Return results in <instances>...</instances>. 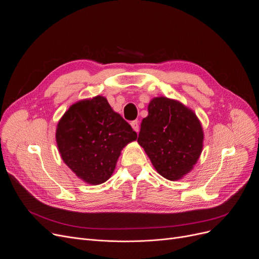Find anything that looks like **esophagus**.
I'll return each mask as SVG.
<instances>
[{"label": "esophagus", "mask_w": 259, "mask_h": 259, "mask_svg": "<svg viewBox=\"0 0 259 259\" xmlns=\"http://www.w3.org/2000/svg\"><path fill=\"white\" fill-rule=\"evenodd\" d=\"M131 127L133 128V130H135L136 132H139V130H140V127H139V121H138V120H133V121H131Z\"/></svg>", "instance_id": "esophagus-1"}]
</instances>
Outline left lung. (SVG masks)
Wrapping results in <instances>:
<instances>
[{
	"mask_svg": "<svg viewBox=\"0 0 259 259\" xmlns=\"http://www.w3.org/2000/svg\"><path fill=\"white\" fill-rule=\"evenodd\" d=\"M202 124L192 110L165 97L154 98L138 142L158 173L178 180L193 168L203 148Z\"/></svg>",
	"mask_w": 259,
	"mask_h": 259,
	"instance_id": "left-lung-1",
	"label": "left lung"
}]
</instances>
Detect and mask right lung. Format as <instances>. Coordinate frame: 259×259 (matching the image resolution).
<instances>
[{"label": "right lung", "instance_id": "1", "mask_svg": "<svg viewBox=\"0 0 259 259\" xmlns=\"http://www.w3.org/2000/svg\"><path fill=\"white\" fill-rule=\"evenodd\" d=\"M137 137L101 96L72 104L56 129L62 159L91 185L103 184L111 177L121 149Z\"/></svg>", "mask_w": 259, "mask_h": 259}]
</instances>
